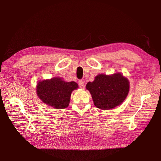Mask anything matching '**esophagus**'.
<instances>
[{
    "mask_svg": "<svg viewBox=\"0 0 161 161\" xmlns=\"http://www.w3.org/2000/svg\"><path fill=\"white\" fill-rule=\"evenodd\" d=\"M78 84H79V87L81 89H83L85 87V83H84V81L82 80H79L78 81Z\"/></svg>",
    "mask_w": 161,
    "mask_h": 161,
    "instance_id": "esophagus-1",
    "label": "esophagus"
}]
</instances>
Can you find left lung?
<instances>
[{"label":"left lung","mask_w":161,"mask_h":161,"mask_svg":"<svg viewBox=\"0 0 161 161\" xmlns=\"http://www.w3.org/2000/svg\"><path fill=\"white\" fill-rule=\"evenodd\" d=\"M96 107L109 109L121 104L127 96L129 82L119 73L112 75L99 74L86 86Z\"/></svg>","instance_id":"1"}]
</instances>
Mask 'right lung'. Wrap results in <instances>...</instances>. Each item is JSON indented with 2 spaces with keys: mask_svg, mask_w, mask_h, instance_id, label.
<instances>
[{
  "mask_svg": "<svg viewBox=\"0 0 161 161\" xmlns=\"http://www.w3.org/2000/svg\"><path fill=\"white\" fill-rule=\"evenodd\" d=\"M77 88L75 82H66L57 78L38 82L36 92L45 104L57 109H63L69 106L72 91Z\"/></svg>",
  "mask_w": 161,
  "mask_h": 161,
  "instance_id": "right-lung-1",
  "label": "right lung"
}]
</instances>
